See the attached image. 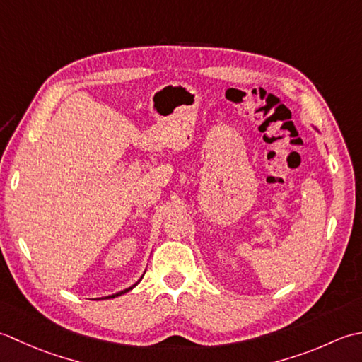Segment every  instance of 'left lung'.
Wrapping results in <instances>:
<instances>
[{
    "mask_svg": "<svg viewBox=\"0 0 362 362\" xmlns=\"http://www.w3.org/2000/svg\"><path fill=\"white\" fill-rule=\"evenodd\" d=\"M313 128H314V129H315V131H317V132H319V129H317V128H315V127H313Z\"/></svg>",
    "mask_w": 362,
    "mask_h": 362,
    "instance_id": "obj_1",
    "label": "left lung"
}]
</instances>
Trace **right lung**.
Segmentation results:
<instances>
[{"mask_svg":"<svg viewBox=\"0 0 362 362\" xmlns=\"http://www.w3.org/2000/svg\"><path fill=\"white\" fill-rule=\"evenodd\" d=\"M144 278V275L142 276H140L139 279H137V281L134 283V284H131L129 287H127V289H122V291H119V292H115V293H110V295H107V297H101V298H115V297H119V295H123V293H127V292H129L131 289H134V287L140 283V279H142Z\"/></svg>","mask_w":362,"mask_h":362,"instance_id":"1","label":"right lung"}]
</instances>
